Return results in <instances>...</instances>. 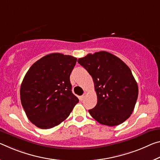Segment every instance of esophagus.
Masks as SVG:
<instances>
[{
    "label": "esophagus",
    "instance_id": "34e87169",
    "mask_svg": "<svg viewBox=\"0 0 160 160\" xmlns=\"http://www.w3.org/2000/svg\"><path fill=\"white\" fill-rule=\"evenodd\" d=\"M86 95H87V92H85L84 94H83V95L81 96L80 97V99H81V100H83L85 99V96H86Z\"/></svg>",
    "mask_w": 160,
    "mask_h": 160
}]
</instances>
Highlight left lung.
<instances>
[{"label": "left lung", "mask_w": 160, "mask_h": 160, "mask_svg": "<svg viewBox=\"0 0 160 160\" xmlns=\"http://www.w3.org/2000/svg\"><path fill=\"white\" fill-rule=\"evenodd\" d=\"M92 76L98 103L89 110L102 125L116 126L130 118L138 97V86L129 67L106 51L88 54L78 60Z\"/></svg>", "instance_id": "8db88e82"}]
</instances>
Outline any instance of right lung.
<instances>
[{
	"mask_svg": "<svg viewBox=\"0 0 160 160\" xmlns=\"http://www.w3.org/2000/svg\"><path fill=\"white\" fill-rule=\"evenodd\" d=\"M77 58L51 53L29 68L21 83V100L25 114L40 129H50L64 121L79 102L72 92L70 75Z\"/></svg>",
	"mask_w": 160,
	"mask_h": 160,
	"instance_id": "right-lung-1",
	"label": "right lung"
}]
</instances>
